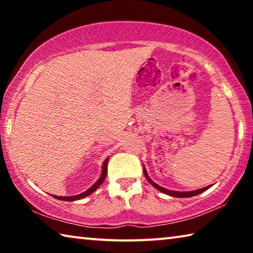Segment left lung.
I'll return each mask as SVG.
<instances>
[{"label":"left lung","mask_w":253,"mask_h":253,"mask_svg":"<svg viewBox=\"0 0 253 253\" xmlns=\"http://www.w3.org/2000/svg\"><path fill=\"white\" fill-rule=\"evenodd\" d=\"M143 170H144V175H145V177H146L147 181H148L149 183H151L154 187L157 188L158 191L163 192V193H165V194H168V195H170V196H175V198H191V196L198 195V194H200V193H202V192L207 191L208 188L211 187V185H210V186H207V187L200 188V190H196V191H191V192H176V191H170V190H166V188L162 187V186H160V185H157L156 183H154V182L152 181V179L149 178L148 174H147V172H146V169L143 168Z\"/></svg>","instance_id":"1"}]
</instances>
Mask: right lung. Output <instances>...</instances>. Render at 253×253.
I'll use <instances>...</instances> for the list:
<instances>
[{"label":"right lung","instance_id":"add662e5","mask_svg":"<svg viewBox=\"0 0 253 253\" xmlns=\"http://www.w3.org/2000/svg\"><path fill=\"white\" fill-rule=\"evenodd\" d=\"M107 164H108V158L104 162V165H102V173L100 175V177L98 181L93 184V185L89 188V190L84 191V193L78 194V195H75V196H57V195H52L53 198L58 199V200H61V201H77V200H80V199H84L85 196H88L89 194H91L92 192H95L98 187L101 185V183L105 181L106 178V175H107Z\"/></svg>","mask_w":253,"mask_h":253}]
</instances>
